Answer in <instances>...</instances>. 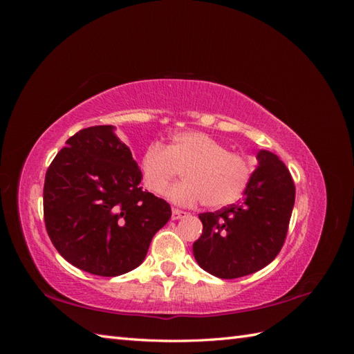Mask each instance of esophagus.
<instances>
[{
	"mask_svg": "<svg viewBox=\"0 0 354 354\" xmlns=\"http://www.w3.org/2000/svg\"><path fill=\"white\" fill-rule=\"evenodd\" d=\"M186 216H187V212L181 211L178 208H173V212H171V218H173V220H180V218H183Z\"/></svg>",
	"mask_w": 354,
	"mask_h": 354,
	"instance_id": "obj_1",
	"label": "esophagus"
}]
</instances>
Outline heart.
Instances as JSON below:
<instances>
[{
	"label": "heart",
	"instance_id": "obj_1",
	"mask_svg": "<svg viewBox=\"0 0 354 354\" xmlns=\"http://www.w3.org/2000/svg\"><path fill=\"white\" fill-rule=\"evenodd\" d=\"M181 169L185 180L169 192V199L181 205L203 201L209 208L226 207L241 198L252 177L248 158L201 131L178 133L167 147L149 145L140 158L143 185L159 196L167 194Z\"/></svg>",
	"mask_w": 354,
	"mask_h": 354
}]
</instances>
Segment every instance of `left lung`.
<instances>
[{"mask_svg":"<svg viewBox=\"0 0 354 354\" xmlns=\"http://www.w3.org/2000/svg\"><path fill=\"white\" fill-rule=\"evenodd\" d=\"M245 196L216 212L199 214L202 234L194 255L203 270L236 279L261 270L281 252L295 202L291 173L274 153L260 151Z\"/></svg>","mask_w":354,"mask_h":354,"instance_id":"obj_1","label":"left lung"}]
</instances>
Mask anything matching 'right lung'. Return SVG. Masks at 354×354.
<instances>
[{
  "label": "right lung",
  "mask_w": 354,
  "mask_h": 354,
  "mask_svg": "<svg viewBox=\"0 0 354 354\" xmlns=\"http://www.w3.org/2000/svg\"><path fill=\"white\" fill-rule=\"evenodd\" d=\"M140 169L112 125L75 133L44 181V223L59 254L78 269L120 276L140 266L171 218L164 199L138 186Z\"/></svg>",
  "instance_id": "right-lung-1"
}]
</instances>
